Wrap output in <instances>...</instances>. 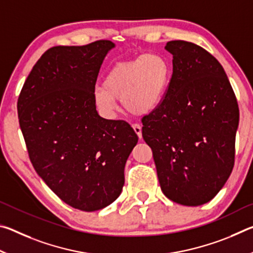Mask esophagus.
<instances>
[{
    "label": "esophagus",
    "instance_id": "esophagus-1",
    "mask_svg": "<svg viewBox=\"0 0 253 253\" xmlns=\"http://www.w3.org/2000/svg\"><path fill=\"white\" fill-rule=\"evenodd\" d=\"M132 129L138 136L139 139H142V126L139 125V124H132Z\"/></svg>",
    "mask_w": 253,
    "mask_h": 253
}]
</instances>
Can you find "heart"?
I'll list each match as a JSON object with an SVG mask.
<instances>
[{"label":"heart","instance_id":"1","mask_svg":"<svg viewBox=\"0 0 253 253\" xmlns=\"http://www.w3.org/2000/svg\"><path fill=\"white\" fill-rule=\"evenodd\" d=\"M170 79L168 60L158 54H142L117 62L106 75L102 87L93 92V100L102 114L113 117L117 100L136 115L151 113L164 99Z\"/></svg>","mask_w":253,"mask_h":253}]
</instances>
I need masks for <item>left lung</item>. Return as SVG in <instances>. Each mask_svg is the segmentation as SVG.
I'll use <instances>...</instances> for the list:
<instances>
[{
  "label": "left lung",
  "instance_id": "left-lung-1",
  "mask_svg": "<svg viewBox=\"0 0 253 253\" xmlns=\"http://www.w3.org/2000/svg\"><path fill=\"white\" fill-rule=\"evenodd\" d=\"M173 74L164 99L143 122L163 193L198 207L211 201L234 165L239 107L221 63L192 42L174 40Z\"/></svg>",
  "mask_w": 253,
  "mask_h": 253
}]
</instances>
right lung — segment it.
Wrapping results in <instances>:
<instances>
[{"mask_svg": "<svg viewBox=\"0 0 253 253\" xmlns=\"http://www.w3.org/2000/svg\"><path fill=\"white\" fill-rule=\"evenodd\" d=\"M115 44L98 40L46 50L28 76L18 116L36 172L63 202L85 212L122 193L124 169L138 137L125 121L98 115L93 92Z\"/></svg>", "mask_w": 253, "mask_h": 253, "instance_id": "obj_1", "label": "right lung"}]
</instances>
